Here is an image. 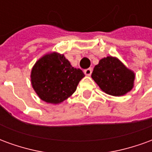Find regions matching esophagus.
Here are the masks:
<instances>
[{"instance_id":"34e87169","label":"esophagus","mask_w":152,"mask_h":152,"mask_svg":"<svg viewBox=\"0 0 152 152\" xmlns=\"http://www.w3.org/2000/svg\"><path fill=\"white\" fill-rule=\"evenodd\" d=\"M84 72H85L86 76H90L91 73H92V68H87V69L84 71Z\"/></svg>"}]
</instances>
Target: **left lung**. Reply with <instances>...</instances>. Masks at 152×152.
<instances>
[{"instance_id": "8db88e82", "label": "left lung", "mask_w": 152, "mask_h": 152, "mask_svg": "<svg viewBox=\"0 0 152 152\" xmlns=\"http://www.w3.org/2000/svg\"><path fill=\"white\" fill-rule=\"evenodd\" d=\"M91 76L102 91L113 96L124 95L129 92L135 77L132 71L112 56L100 60Z\"/></svg>"}]
</instances>
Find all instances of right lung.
I'll return each instance as SVG.
<instances>
[{
  "instance_id": "1",
  "label": "right lung",
  "mask_w": 152,
  "mask_h": 152,
  "mask_svg": "<svg viewBox=\"0 0 152 152\" xmlns=\"http://www.w3.org/2000/svg\"><path fill=\"white\" fill-rule=\"evenodd\" d=\"M85 74L74 68L63 54L52 53L42 57L31 70L33 89L43 101L60 103L76 91Z\"/></svg>"
}]
</instances>
